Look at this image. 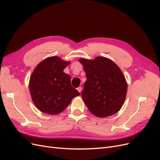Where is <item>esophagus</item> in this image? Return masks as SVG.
<instances>
[{
	"label": "esophagus",
	"instance_id": "34e87169",
	"mask_svg": "<svg viewBox=\"0 0 160 160\" xmlns=\"http://www.w3.org/2000/svg\"><path fill=\"white\" fill-rule=\"evenodd\" d=\"M77 90H78V91L80 93V92H81V91H82V87H80H80H78V88H77Z\"/></svg>",
	"mask_w": 160,
	"mask_h": 160
}]
</instances>
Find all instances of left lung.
Returning <instances> with one entry per match:
<instances>
[{"mask_svg":"<svg viewBox=\"0 0 160 160\" xmlns=\"http://www.w3.org/2000/svg\"><path fill=\"white\" fill-rule=\"evenodd\" d=\"M87 78L82 97L91 113L106 117L117 113L125 102L127 83L119 67L111 59L98 57L79 59Z\"/></svg>","mask_w":160,"mask_h":160,"instance_id":"obj_1","label":"left lung"}]
</instances>
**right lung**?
<instances>
[{"label": "right lung", "instance_id": "1", "mask_svg": "<svg viewBox=\"0 0 160 160\" xmlns=\"http://www.w3.org/2000/svg\"><path fill=\"white\" fill-rule=\"evenodd\" d=\"M70 62L57 56L48 57L35 67L29 79L32 101L39 111L49 115L61 113L80 93L71 86L70 75L63 72Z\"/></svg>", "mask_w": 160, "mask_h": 160}]
</instances>
